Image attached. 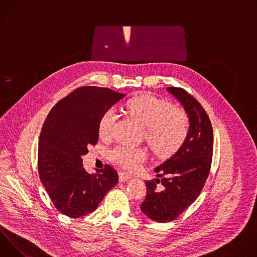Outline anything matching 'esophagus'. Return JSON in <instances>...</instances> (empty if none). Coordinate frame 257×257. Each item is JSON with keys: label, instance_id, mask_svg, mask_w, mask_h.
I'll list each match as a JSON object with an SVG mask.
<instances>
[{"label": "esophagus", "instance_id": "1", "mask_svg": "<svg viewBox=\"0 0 257 257\" xmlns=\"http://www.w3.org/2000/svg\"><path fill=\"white\" fill-rule=\"evenodd\" d=\"M130 178H131L130 174H128V173H126V172H120V173H119V180H120V182L128 181Z\"/></svg>", "mask_w": 257, "mask_h": 257}]
</instances>
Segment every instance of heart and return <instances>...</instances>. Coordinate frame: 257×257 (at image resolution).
Returning a JSON list of instances; mask_svg holds the SVG:
<instances>
[{"label":"heart","mask_w":257,"mask_h":257,"mask_svg":"<svg viewBox=\"0 0 257 257\" xmlns=\"http://www.w3.org/2000/svg\"><path fill=\"white\" fill-rule=\"evenodd\" d=\"M129 111L145 127V139L153 152L159 157H169L179 151L185 142L190 121L188 115L172 103L154 95H139L127 102ZM115 108H107L98 121V133L102 138L112 135L116 123ZM111 160L125 169H136L145 158L146 152L140 148L118 145L109 153Z\"/></svg>","instance_id":"heart-1"}]
</instances>
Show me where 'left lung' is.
<instances>
[{
	"label": "left lung",
	"mask_w": 257,
	"mask_h": 257,
	"mask_svg": "<svg viewBox=\"0 0 257 257\" xmlns=\"http://www.w3.org/2000/svg\"><path fill=\"white\" fill-rule=\"evenodd\" d=\"M168 91L184 106L190 129L179 151L156 168L158 179L145 182L148 192L140 208L159 223L173 221L199 196L209 175L213 150L212 126L202 105L185 89L168 87Z\"/></svg>",
	"instance_id": "obj_1"
}]
</instances>
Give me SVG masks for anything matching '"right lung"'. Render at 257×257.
Segmentation results:
<instances>
[{
	"label": "right lung",
	"instance_id": "1",
	"mask_svg": "<svg viewBox=\"0 0 257 257\" xmlns=\"http://www.w3.org/2000/svg\"><path fill=\"white\" fill-rule=\"evenodd\" d=\"M125 94L109 88L83 86L59 100L47 116L39 140L41 181L55 207L69 217L95 210L118 183L109 165L88 174L81 157L98 140V121Z\"/></svg>",
	"mask_w": 257,
	"mask_h": 257
}]
</instances>
